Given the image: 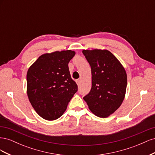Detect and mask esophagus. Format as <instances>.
I'll list each match as a JSON object with an SVG mask.
<instances>
[{"label": "esophagus", "mask_w": 155, "mask_h": 155, "mask_svg": "<svg viewBox=\"0 0 155 155\" xmlns=\"http://www.w3.org/2000/svg\"><path fill=\"white\" fill-rule=\"evenodd\" d=\"M76 83L78 84V85H80V83H81V80H80V79H77V80H76Z\"/></svg>", "instance_id": "1"}]
</instances>
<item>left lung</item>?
Returning <instances> with one entry per match:
<instances>
[{
    "mask_svg": "<svg viewBox=\"0 0 155 155\" xmlns=\"http://www.w3.org/2000/svg\"><path fill=\"white\" fill-rule=\"evenodd\" d=\"M90 64L92 87L83 97L96 116L106 118L120 107L127 88V74L115 56L108 50L83 51Z\"/></svg>",
    "mask_w": 155,
    "mask_h": 155,
    "instance_id": "1",
    "label": "left lung"
}]
</instances>
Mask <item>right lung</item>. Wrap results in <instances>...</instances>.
<instances>
[{
  "label": "right lung",
  "mask_w": 155,
  "mask_h": 155,
  "mask_svg": "<svg viewBox=\"0 0 155 155\" xmlns=\"http://www.w3.org/2000/svg\"><path fill=\"white\" fill-rule=\"evenodd\" d=\"M74 55L72 50L43 54L28 70V99L37 113L45 120H54L61 116L78 91L68 68Z\"/></svg>",
  "instance_id": "add662e5"
}]
</instances>
